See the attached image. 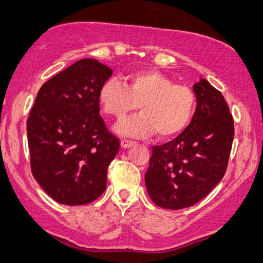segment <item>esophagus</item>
Listing matches in <instances>:
<instances>
[{
	"mask_svg": "<svg viewBox=\"0 0 263 263\" xmlns=\"http://www.w3.org/2000/svg\"><path fill=\"white\" fill-rule=\"evenodd\" d=\"M134 145H135V142L129 141V140H122V141H121L122 148H129V147H132V146H134Z\"/></svg>",
	"mask_w": 263,
	"mask_h": 263,
	"instance_id": "esophagus-1",
	"label": "esophagus"
}]
</instances>
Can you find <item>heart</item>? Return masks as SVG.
Segmentation results:
<instances>
[{"instance_id":"b5f03b06","label":"heart","mask_w":263,"mask_h":263,"mask_svg":"<svg viewBox=\"0 0 263 263\" xmlns=\"http://www.w3.org/2000/svg\"><path fill=\"white\" fill-rule=\"evenodd\" d=\"M98 100L107 116L123 118L138 109L141 114L121 122L118 134L147 138L158 133L171 138L188 127L195 112L196 98L186 86L175 82L156 70H138L128 75L127 86L107 79L100 86Z\"/></svg>"}]
</instances>
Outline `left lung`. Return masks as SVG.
<instances>
[{
    "label": "left lung",
    "mask_w": 263,
    "mask_h": 263,
    "mask_svg": "<svg viewBox=\"0 0 263 263\" xmlns=\"http://www.w3.org/2000/svg\"><path fill=\"white\" fill-rule=\"evenodd\" d=\"M193 91L192 122L175 140L153 147L145 175L149 197L166 210H182L206 197L224 177L231 152L235 128L224 97L204 79Z\"/></svg>",
    "instance_id": "1"
}]
</instances>
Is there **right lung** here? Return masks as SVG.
<instances>
[{
    "instance_id": "obj_1",
    "label": "right lung",
    "mask_w": 263,
    "mask_h": 263,
    "mask_svg": "<svg viewBox=\"0 0 263 263\" xmlns=\"http://www.w3.org/2000/svg\"><path fill=\"white\" fill-rule=\"evenodd\" d=\"M109 67L82 59L39 89L27 120L32 174L56 202L80 206L105 192L120 141L99 116L100 86Z\"/></svg>"
}]
</instances>
